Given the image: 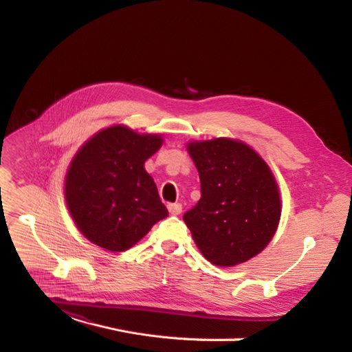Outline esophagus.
<instances>
[{
  "mask_svg": "<svg viewBox=\"0 0 352 352\" xmlns=\"http://www.w3.org/2000/svg\"><path fill=\"white\" fill-rule=\"evenodd\" d=\"M167 208H168L170 214H173V216H177V214H180V212H182V204H180V202H173V204H168Z\"/></svg>",
  "mask_w": 352,
  "mask_h": 352,
  "instance_id": "obj_1",
  "label": "esophagus"
}]
</instances>
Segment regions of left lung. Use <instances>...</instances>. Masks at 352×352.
<instances>
[{
    "mask_svg": "<svg viewBox=\"0 0 352 352\" xmlns=\"http://www.w3.org/2000/svg\"><path fill=\"white\" fill-rule=\"evenodd\" d=\"M201 198L184 220L204 257L230 267L260 254L280 220V197L267 163L241 141L189 142Z\"/></svg>",
    "mask_w": 352,
    "mask_h": 352,
    "instance_id": "left-lung-1",
    "label": "left lung"
}]
</instances>
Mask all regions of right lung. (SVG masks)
<instances>
[{"label": "right lung", "instance_id": "1", "mask_svg": "<svg viewBox=\"0 0 352 352\" xmlns=\"http://www.w3.org/2000/svg\"><path fill=\"white\" fill-rule=\"evenodd\" d=\"M163 144L123 124L100 131L69 166L65 195L74 225L98 247L120 252L168 216L145 162Z\"/></svg>", "mask_w": 352, "mask_h": 352}]
</instances>
